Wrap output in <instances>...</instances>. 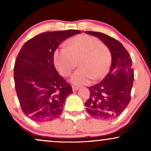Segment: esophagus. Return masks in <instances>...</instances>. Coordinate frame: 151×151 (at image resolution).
<instances>
[{
	"instance_id": "1",
	"label": "esophagus",
	"mask_w": 151,
	"mask_h": 151,
	"mask_svg": "<svg viewBox=\"0 0 151 151\" xmlns=\"http://www.w3.org/2000/svg\"><path fill=\"white\" fill-rule=\"evenodd\" d=\"M79 86H72V90H73V91H77V90H78L79 89Z\"/></svg>"
}]
</instances>
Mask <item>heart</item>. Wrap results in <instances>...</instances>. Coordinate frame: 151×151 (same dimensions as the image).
<instances>
[{
  "label": "heart",
  "instance_id": "1",
  "mask_svg": "<svg viewBox=\"0 0 151 151\" xmlns=\"http://www.w3.org/2000/svg\"><path fill=\"white\" fill-rule=\"evenodd\" d=\"M55 67L64 77H67L79 67L71 77L75 85L89 84L91 79L103 78L110 68L111 54L108 47L101 44L97 38L79 35L66 42V49L56 50L53 55Z\"/></svg>",
  "mask_w": 151,
  "mask_h": 151
}]
</instances>
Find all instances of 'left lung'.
<instances>
[{
  "label": "left lung",
  "instance_id": "left-lung-1",
  "mask_svg": "<svg viewBox=\"0 0 151 151\" xmlns=\"http://www.w3.org/2000/svg\"><path fill=\"white\" fill-rule=\"evenodd\" d=\"M85 32L99 38L111 54V66L108 74L101 82L89 87L90 96L85 103L86 111L94 119L114 120L131 101L134 79L132 60L123 45L114 38L99 32Z\"/></svg>",
  "mask_w": 151,
  "mask_h": 151
}]
</instances>
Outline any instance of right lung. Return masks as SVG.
<instances>
[{
    "label": "right lung",
    "mask_w": 151,
    "mask_h": 151,
    "mask_svg": "<svg viewBox=\"0 0 151 151\" xmlns=\"http://www.w3.org/2000/svg\"><path fill=\"white\" fill-rule=\"evenodd\" d=\"M80 32H42L27 40L19 52L14 66L15 90L22 112L31 120L46 122L62 114L72 89L57 72L53 55L62 41Z\"/></svg>",
    "instance_id": "right-lung-1"
}]
</instances>
